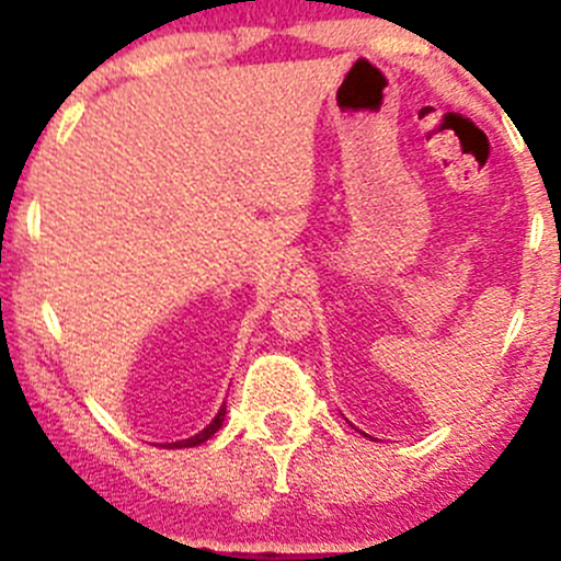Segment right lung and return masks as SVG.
Here are the masks:
<instances>
[{"mask_svg":"<svg viewBox=\"0 0 561 561\" xmlns=\"http://www.w3.org/2000/svg\"><path fill=\"white\" fill-rule=\"evenodd\" d=\"M222 421H225V407L217 412V417H214V421L208 423V426L203 428L201 434H195V437H190V439H181V443H171V445H168V448H195V445L206 443V439L211 437V434H217L219 426H222Z\"/></svg>","mask_w":561,"mask_h":561,"instance_id":"right-lung-1","label":"right lung"}]
</instances>
